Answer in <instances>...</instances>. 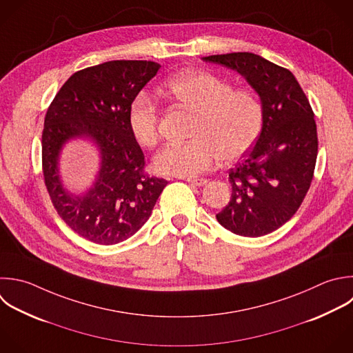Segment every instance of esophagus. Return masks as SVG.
<instances>
[{"instance_id": "34e87169", "label": "esophagus", "mask_w": 353, "mask_h": 353, "mask_svg": "<svg viewBox=\"0 0 353 353\" xmlns=\"http://www.w3.org/2000/svg\"><path fill=\"white\" fill-rule=\"evenodd\" d=\"M185 181H188L190 185H194V186H204L208 182L205 178H185Z\"/></svg>"}]
</instances>
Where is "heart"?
I'll return each mask as SVG.
<instances>
[{
  "instance_id": "1",
  "label": "heart",
  "mask_w": 353,
  "mask_h": 353,
  "mask_svg": "<svg viewBox=\"0 0 353 353\" xmlns=\"http://www.w3.org/2000/svg\"><path fill=\"white\" fill-rule=\"evenodd\" d=\"M164 94L196 113L192 141L171 143L154 159L163 175L196 176L221 157L226 161L244 156L263 125V106L251 91L233 90L232 84L210 72L192 70L170 80ZM128 127L135 142L153 148L160 137L159 106L146 94L134 98L128 109Z\"/></svg>"
}]
</instances>
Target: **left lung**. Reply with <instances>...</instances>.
Returning <instances> with one entry per match:
<instances>
[{
	"label": "left lung",
	"instance_id": "obj_1",
	"mask_svg": "<svg viewBox=\"0 0 353 353\" xmlns=\"http://www.w3.org/2000/svg\"><path fill=\"white\" fill-rule=\"evenodd\" d=\"M203 61L236 70L263 106L261 134L243 160L229 170L232 197L216 219L234 234L272 233L296 212L313 179L314 114L294 74L259 55L233 52Z\"/></svg>",
	"mask_w": 353,
	"mask_h": 353
}]
</instances>
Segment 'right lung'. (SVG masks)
Returning a JSON list of instances; mask_svg holds the SVG:
<instances>
[{"label": "right lung", "mask_w": 353, "mask_h": 353, "mask_svg": "<svg viewBox=\"0 0 353 353\" xmlns=\"http://www.w3.org/2000/svg\"><path fill=\"white\" fill-rule=\"evenodd\" d=\"M161 66L150 61H110L74 73L48 108L43 131V172L59 216L84 239L103 245L134 236L167 186L143 172L145 156L128 127V109ZM74 139L100 152L93 186L76 195L59 172L63 146Z\"/></svg>", "instance_id": "right-lung-1"}]
</instances>
